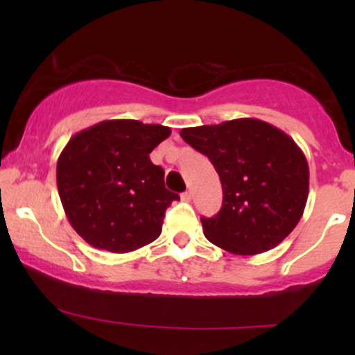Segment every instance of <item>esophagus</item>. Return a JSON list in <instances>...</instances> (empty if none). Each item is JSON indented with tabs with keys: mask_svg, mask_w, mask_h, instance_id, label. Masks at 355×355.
Instances as JSON below:
<instances>
[{
	"mask_svg": "<svg viewBox=\"0 0 355 355\" xmlns=\"http://www.w3.org/2000/svg\"><path fill=\"white\" fill-rule=\"evenodd\" d=\"M191 198H193V193H191L190 190L185 191V193H182V200H183V202H190Z\"/></svg>",
	"mask_w": 355,
	"mask_h": 355,
	"instance_id": "esophagus-1",
	"label": "esophagus"
}]
</instances>
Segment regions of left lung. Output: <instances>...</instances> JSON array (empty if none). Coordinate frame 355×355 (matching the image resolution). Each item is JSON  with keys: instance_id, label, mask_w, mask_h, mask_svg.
<instances>
[{"instance_id": "left-lung-1", "label": "left lung", "mask_w": 355, "mask_h": 355, "mask_svg": "<svg viewBox=\"0 0 355 355\" xmlns=\"http://www.w3.org/2000/svg\"><path fill=\"white\" fill-rule=\"evenodd\" d=\"M222 183V209L202 218L205 237L235 255L270 250L295 229L309 197V165L287 133L257 118L183 128Z\"/></svg>"}]
</instances>
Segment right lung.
I'll use <instances>...</instances> for the list:
<instances>
[{
	"label": "right lung",
	"mask_w": 355,
	"mask_h": 355,
	"mask_svg": "<svg viewBox=\"0 0 355 355\" xmlns=\"http://www.w3.org/2000/svg\"><path fill=\"white\" fill-rule=\"evenodd\" d=\"M172 130L138 120H105L70 138L56 164V185L71 227L89 245L126 254L162 234L178 195L150 153Z\"/></svg>",
	"instance_id": "1"
}]
</instances>
